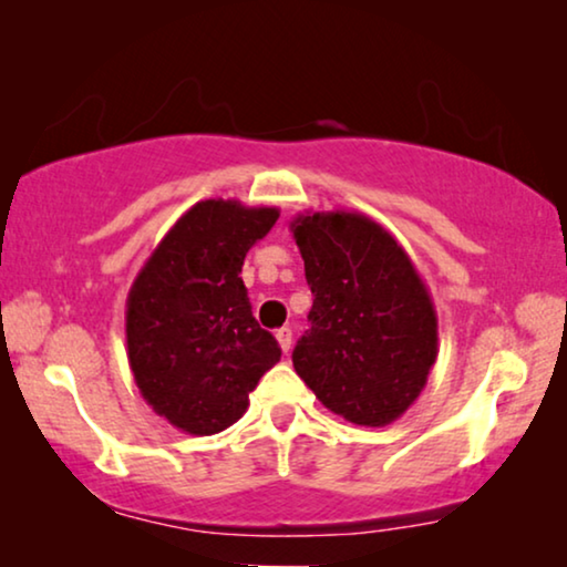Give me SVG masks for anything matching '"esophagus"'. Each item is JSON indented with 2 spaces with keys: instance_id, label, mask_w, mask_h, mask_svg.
<instances>
[{
  "instance_id": "1",
  "label": "esophagus",
  "mask_w": 567,
  "mask_h": 567,
  "mask_svg": "<svg viewBox=\"0 0 567 567\" xmlns=\"http://www.w3.org/2000/svg\"><path fill=\"white\" fill-rule=\"evenodd\" d=\"M276 340H278V346H281V351H284V353H289V351H291V340H293V332H291V328H281V330H276Z\"/></svg>"
}]
</instances>
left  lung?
<instances>
[{
	"label": "left lung",
	"mask_w": 567,
	"mask_h": 567,
	"mask_svg": "<svg viewBox=\"0 0 567 567\" xmlns=\"http://www.w3.org/2000/svg\"><path fill=\"white\" fill-rule=\"evenodd\" d=\"M315 293L293 369L317 400L382 429L423 392L439 355L429 286L392 231L359 212H305L289 224Z\"/></svg>",
	"instance_id": "obj_1"
}]
</instances>
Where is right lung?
Segmentation results:
<instances>
[{
  "mask_svg": "<svg viewBox=\"0 0 567 567\" xmlns=\"http://www.w3.org/2000/svg\"><path fill=\"white\" fill-rule=\"evenodd\" d=\"M276 206L208 198L177 219L131 284L126 351L146 405L190 436H212L245 415L281 348L252 317L243 284L250 247Z\"/></svg>",
  "mask_w": 567,
  "mask_h": 567,
  "instance_id": "obj_1",
  "label": "right lung"
}]
</instances>
